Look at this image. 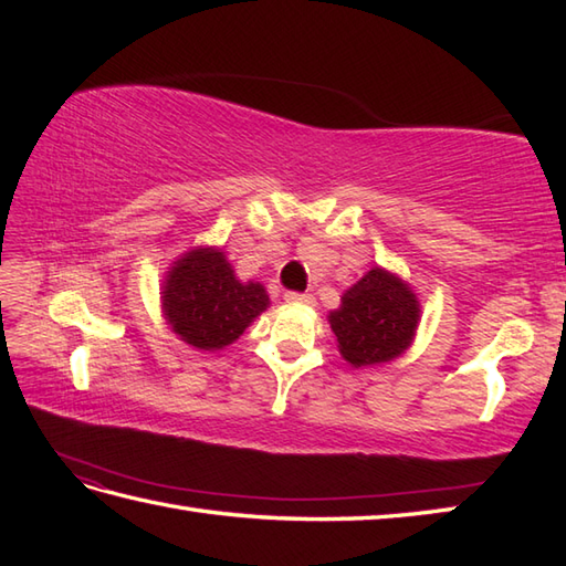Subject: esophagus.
<instances>
[{
	"mask_svg": "<svg viewBox=\"0 0 566 566\" xmlns=\"http://www.w3.org/2000/svg\"><path fill=\"white\" fill-rule=\"evenodd\" d=\"M286 304H296V306H314L316 298L311 294H302V292H286L284 294Z\"/></svg>",
	"mask_w": 566,
	"mask_h": 566,
	"instance_id": "esophagus-1",
	"label": "esophagus"
}]
</instances>
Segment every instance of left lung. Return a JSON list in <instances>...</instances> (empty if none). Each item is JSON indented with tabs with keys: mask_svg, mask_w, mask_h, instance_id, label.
I'll use <instances>...</instances> for the list:
<instances>
[{
	"mask_svg": "<svg viewBox=\"0 0 566 566\" xmlns=\"http://www.w3.org/2000/svg\"><path fill=\"white\" fill-rule=\"evenodd\" d=\"M420 318V304L401 276L371 268L340 296L328 314L340 355L353 367L389 363L408 350Z\"/></svg>",
	"mask_w": 566,
	"mask_h": 566,
	"instance_id": "left-lung-1",
	"label": "left lung"
}]
</instances>
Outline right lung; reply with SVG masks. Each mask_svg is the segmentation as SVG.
Masks as SVG:
<instances>
[{"label":"right lung","mask_w":566,"mask_h":566,"mask_svg":"<svg viewBox=\"0 0 566 566\" xmlns=\"http://www.w3.org/2000/svg\"><path fill=\"white\" fill-rule=\"evenodd\" d=\"M163 314L179 340L197 350H221L270 306L260 282H240L219 248H195L179 258L163 284Z\"/></svg>","instance_id":"right-lung-1"}]
</instances>
